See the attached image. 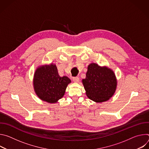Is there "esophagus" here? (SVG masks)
<instances>
[{
  "instance_id": "obj_1",
  "label": "esophagus",
  "mask_w": 149,
  "mask_h": 149,
  "mask_svg": "<svg viewBox=\"0 0 149 149\" xmlns=\"http://www.w3.org/2000/svg\"><path fill=\"white\" fill-rule=\"evenodd\" d=\"M72 80H73V81L75 82H78L79 79L78 77H74V78H72Z\"/></svg>"
}]
</instances>
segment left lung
Masks as SVG:
<instances>
[{"label": "left lung", "instance_id": "8db88e82", "mask_svg": "<svg viewBox=\"0 0 149 149\" xmlns=\"http://www.w3.org/2000/svg\"><path fill=\"white\" fill-rule=\"evenodd\" d=\"M82 82L87 96L96 102L109 100L114 95L117 84L116 75L110 68L95 63L88 66L86 78Z\"/></svg>", "mask_w": 149, "mask_h": 149}]
</instances>
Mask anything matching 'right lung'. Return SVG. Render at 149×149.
Listing matches in <instances>:
<instances>
[{
	"mask_svg": "<svg viewBox=\"0 0 149 149\" xmlns=\"http://www.w3.org/2000/svg\"><path fill=\"white\" fill-rule=\"evenodd\" d=\"M71 79L66 77H60L56 65L39 67L34 74L33 88L36 94L42 101L55 103L65 93Z\"/></svg>",
	"mask_w": 149,
	"mask_h": 149,
	"instance_id": "1",
	"label": "right lung"
}]
</instances>
